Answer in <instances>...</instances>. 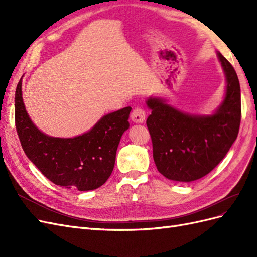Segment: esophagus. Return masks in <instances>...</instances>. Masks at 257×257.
Returning a JSON list of instances; mask_svg holds the SVG:
<instances>
[{
    "instance_id": "esophagus-1",
    "label": "esophagus",
    "mask_w": 257,
    "mask_h": 257,
    "mask_svg": "<svg viewBox=\"0 0 257 257\" xmlns=\"http://www.w3.org/2000/svg\"><path fill=\"white\" fill-rule=\"evenodd\" d=\"M131 119L135 123H143L146 119V112L141 107H136L131 113Z\"/></svg>"
}]
</instances>
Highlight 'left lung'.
I'll return each mask as SVG.
<instances>
[{"label":"left lung","instance_id":"1","mask_svg":"<svg viewBox=\"0 0 257 257\" xmlns=\"http://www.w3.org/2000/svg\"><path fill=\"white\" fill-rule=\"evenodd\" d=\"M226 78L222 103L212 114L183 112L164 98L149 97L152 110L147 126L152 139L153 159L159 172L169 180L191 182L205 177L219 164L238 136L241 94L234 67L216 52Z\"/></svg>","mask_w":257,"mask_h":257}]
</instances>
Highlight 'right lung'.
<instances>
[{"label":"right lung","mask_w":257,"mask_h":257,"mask_svg":"<svg viewBox=\"0 0 257 257\" xmlns=\"http://www.w3.org/2000/svg\"><path fill=\"white\" fill-rule=\"evenodd\" d=\"M22 78L15 94V121L22 149L29 160L54 184L91 191L110 177L115 153L130 127L131 107L105 114L87 133L72 138L43 133L30 119L22 98Z\"/></svg>","instance_id":"add662e5"}]
</instances>
